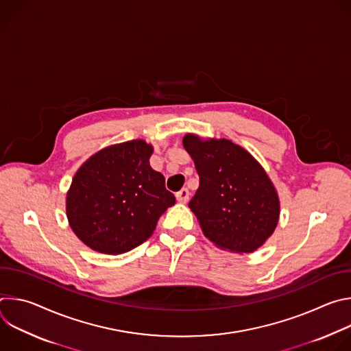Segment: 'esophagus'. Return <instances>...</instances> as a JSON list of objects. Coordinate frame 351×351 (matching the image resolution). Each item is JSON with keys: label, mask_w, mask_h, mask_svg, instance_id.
<instances>
[{"label": "esophagus", "mask_w": 351, "mask_h": 351, "mask_svg": "<svg viewBox=\"0 0 351 351\" xmlns=\"http://www.w3.org/2000/svg\"><path fill=\"white\" fill-rule=\"evenodd\" d=\"M189 195H190L189 190L187 189H182V190H179L176 193V199H178L179 203H187L189 202Z\"/></svg>", "instance_id": "34e87169"}]
</instances>
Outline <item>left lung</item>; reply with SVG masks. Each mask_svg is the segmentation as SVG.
<instances>
[{
  "mask_svg": "<svg viewBox=\"0 0 351 351\" xmlns=\"http://www.w3.org/2000/svg\"><path fill=\"white\" fill-rule=\"evenodd\" d=\"M199 186L189 207L206 237L232 253H253L274 233L279 197L264 168L248 152L226 138L183 137Z\"/></svg>",
  "mask_w": 351,
  "mask_h": 351,
  "instance_id": "1",
  "label": "left lung"
}]
</instances>
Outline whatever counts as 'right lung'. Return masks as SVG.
<instances>
[{
	"label": "right lung",
	"mask_w": 351,
	"mask_h": 351,
	"mask_svg": "<svg viewBox=\"0 0 351 351\" xmlns=\"http://www.w3.org/2000/svg\"><path fill=\"white\" fill-rule=\"evenodd\" d=\"M153 145L132 140L99 149L75 173L66 217L75 234L94 252L122 254L153 234L175 204L162 173L149 167Z\"/></svg>",
	"instance_id": "1"
}]
</instances>
